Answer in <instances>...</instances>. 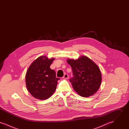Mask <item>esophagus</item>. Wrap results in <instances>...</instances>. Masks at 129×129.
Returning <instances> with one entry per match:
<instances>
[{"mask_svg":"<svg viewBox=\"0 0 129 129\" xmlns=\"http://www.w3.org/2000/svg\"><path fill=\"white\" fill-rule=\"evenodd\" d=\"M63 77H64V78H65V79H68V78H69V75H68V74H64Z\"/></svg>","mask_w":129,"mask_h":129,"instance_id":"obj_1","label":"esophagus"}]
</instances>
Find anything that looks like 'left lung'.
I'll return each mask as SVG.
<instances>
[{
	"label": "left lung",
	"mask_w": 129,
	"mask_h": 129,
	"mask_svg": "<svg viewBox=\"0 0 129 129\" xmlns=\"http://www.w3.org/2000/svg\"><path fill=\"white\" fill-rule=\"evenodd\" d=\"M73 77L70 79L74 90L82 97L92 96L98 90L102 75L98 66L88 57L82 56L77 60L67 59Z\"/></svg>",
	"instance_id": "obj_1"
}]
</instances>
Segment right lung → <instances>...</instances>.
I'll use <instances>...</instances> for the list:
<instances>
[{"instance_id": "obj_1", "label": "right lung", "mask_w": 129, "mask_h": 129, "mask_svg": "<svg viewBox=\"0 0 129 129\" xmlns=\"http://www.w3.org/2000/svg\"><path fill=\"white\" fill-rule=\"evenodd\" d=\"M54 58L39 57L28 68L25 75V83L28 91L35 98L45 100L54 93L59 78L55 71L50 68Z\"/></svg>"}]
</instances>
